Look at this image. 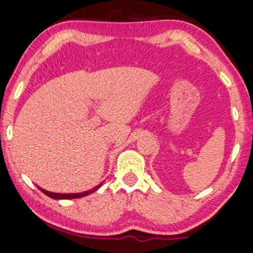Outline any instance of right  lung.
Returning <instances> with one entry per match:
<instances>
[{"label":"right lung","instance_id":"add662e5","mask_svg":"<svg viewBox=\"0 0 253 253\" xmlns=\"http://www.w3.org/2000/svg\"><path fill=\"white\" fill-rule=\"evenodd\" d=\"M101 185H102V183H101V184H99L98 186H95V188H93V189H91V190H88V191H84V192H81V193H55V192L47 191V190L41 189V188H39V189H40V191H41V192H43L44 195L48 196V197H50V198L61 200V199H75V198H82V197L87 196V195H89V193L95 192L96 190H98Z\"/></svg>","mask_w":253,"mask_h":253}]
</instances>
